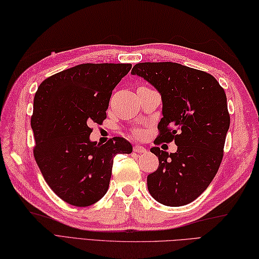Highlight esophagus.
Returning <instances> with one entry per match:
<instances>
[{
	"label": "esophagus",
	"mask_w": 259,
	"mask_h": 259,
	"mask_svg": "<svg viewBox=\"0 0 259 259\" xmlns=\"http://www.w3.org/2000/svg\"><path fill=\"white\" fill-rule=\"evenodd\" d=\"M134 151L135 153H146V148L143 146H140V145H136V146L134 147Z\"/></svg>",
	"instance_id": "obj_1"
}]
</instances>
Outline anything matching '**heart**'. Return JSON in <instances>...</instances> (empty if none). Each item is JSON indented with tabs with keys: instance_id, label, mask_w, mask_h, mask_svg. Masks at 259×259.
I'll return each mask as SVG.
<instances>
[{
	"instance_id": "1",
	"label": "heart",
	"mask_w": 259,
	"mask_h": 259,
	"mask_svg": "<svg viewBox=\"0 0 259 259\" xmlns=\"http://www.w3.org/2000/svg\"><path fill=\"white\" fill-rule=\"evenodd\" d=\"M138 135H140V134H138Z\"/></svg>"
}]
</instances>
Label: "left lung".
Returning a JSON list of instances; mask_svg holds the SVG:
<instances>
[{
	"mask_svg": "<svg viewBox=\"0 0 259 259\" xmlns=\"http://www.w3.org/2000/svg\"><path fill=\"white\" fill-rule=\"evenodd\" d=\"M132 74L161 96L157 140L178 146L170 154L150 148L159 166L147 176L148 191L163 205H186L209 187L222 161L230 127L225 92L213 75L176 62H141Z\"/></svg>",
	"mask_w": 259,
	"mask_h": 259,
	"instance_id": "left-lung-1",
	"label": "left lung"
}]
</instances>
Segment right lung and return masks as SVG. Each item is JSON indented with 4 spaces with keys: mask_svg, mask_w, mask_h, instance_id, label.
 Returning a JSON list of instances; mask_svg holds the SVG:
<instances>
[{
    "mask_svg": "<svg viewBox=\"0 0 259 259\" xmlns=\"http://www.w3.org/2000/svg\"><path fill=\"white\" fill-rule=\"evenodd\" d=\"M131 68L78 65L44 80L35 93L34 157L50 189L69 204L88 206L102 199L115 155L133 150L122 137L103 145L90 140V126L106 118L112 91Z\"/></svg>",
    "mask_w": 259,
    "mask_h": 259,
    "instance_id": "right-lung-1",
    "label": "right lung"
}]
</instances>
